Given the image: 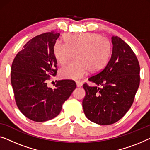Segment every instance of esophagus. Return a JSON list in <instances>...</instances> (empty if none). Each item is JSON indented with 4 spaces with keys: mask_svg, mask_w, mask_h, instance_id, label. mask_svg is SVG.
<instances>
[{
    "mask_svg": "<svg viewBox=\"0 0 150 150\" xmlns=\"http://www.w3.org/2000/svg\"><path fill=\"white\" fill-rule=\"evenodd\" d=\"M76 84H77V87H81V86H82V83H81V81H76Z\"/></svg>",
    "mask_w": 150,
    "mask_h": 150,
    "instance_id": "obj_1",
    "label": "esophagus"
}]
</instances>
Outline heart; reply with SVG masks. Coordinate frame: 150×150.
<instances>
[{
	"label": "heart",
	"mask_w": 150,
	"mask_h": 150,
	"mask_svg": "<svg viewBox=\"0 0 150 150\" xmlns=\"http://www.w3.org/2000/svg\"><path fill=\"white\" fill-rule=\"evenodd\" d=\"M63 38L64 42L56 41L54 44L55 58L60 64H64L73 54L74 60L60 70V75L63 79H79L88 70L90 72L99 71L108 60L111 43L98 34L68 33Z\"/></svg>",
	"instance_id": "b5f03b06"
}]
</instances>
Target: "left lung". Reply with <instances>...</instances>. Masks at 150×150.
Masks as SVG:
<instances>
[{
  "instance_id": "left-lung-1",
  "label": "left lung",
  "mask_w": 150,
  "mask_h": 150,
  "mask_svg": "<svg viewBox=\"0 0 150 150\" xmlns=\"http://www.w3.org/2000/svg\"><path fill=\"white\" fill-rule=\"evenodd\" d=\"M112 54L102 71L89 77L96 86L83 85L82 106L86 117L100 125L112 124L126 114L134 101L140 82L136 55L117 36L111 37Z\"/></svg>"
}]
</instances>
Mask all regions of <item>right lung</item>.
I'll use <instances>...</instances> for the list:
<instances>
[{
	"label": "right lung",
	"instance_id": "right-lung-1",
	"mask_svg": "<svg viewBox=\"0 0 150 150\" xmlns=\"http://www.w3.org/2000/svg\"><path fill=\"white\" fill-rule=\"evenodd\" d=\"M60 33L52 31L36 36L18 52L11 65V82L20 111L33 121L41 122L56 117L63 103L76 88L73 80L58 81L48 87L50 75L57 73L53 46Z\"/></svg>",
	"mask_w": 150,
	"mask_h": 150
}]
</instances>
